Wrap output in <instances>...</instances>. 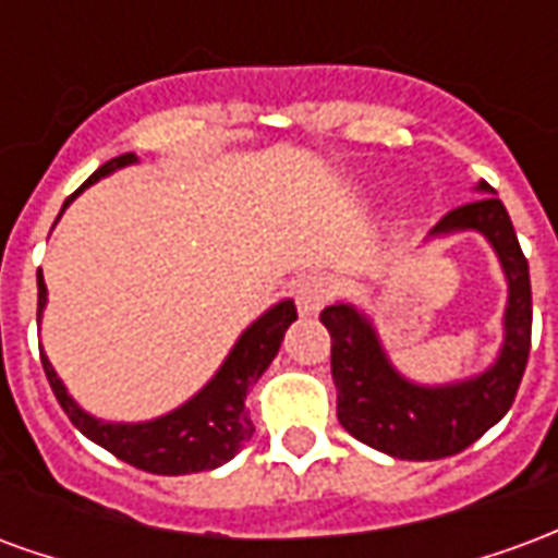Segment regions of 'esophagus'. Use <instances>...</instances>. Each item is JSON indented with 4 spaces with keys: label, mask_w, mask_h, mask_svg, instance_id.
<instances>
[{
    "label": "esophagus",
    "mask_w": 558,
    "mask_h": 558,
    "mask_svg": "<svg viewBox=\"0 0 558 558\" xmlns=\"http://www.w3.org/2000/svg\"><path fill=\"white\" fill-rule=\"evenodd\" d=\"M335 295V283L326 275H304V278L292 280V299L299 304V314L316 316Z\"/></svg>",
    "instance_id": "obj_1"
}]
</instances>
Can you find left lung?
I'll return each mask as SVG.
<instances>
[{
  "mask_svg": "<svg viewBox=\"0 0 558 558\" xmlns=\"http://www.w3.org/2000/svg\"><path fill=\"white\" fill-rule=\"evenodd\" d=\"M469 206L448 211L427 239L481 232L499 256L508 280L502 347L496 362L466 379L421 386L388 359L374 319L355 304H328L319 314L331 335V379L338 388V421L359 442L398 460H442L460 454L511 410L532 347L529 263L502 199L487 182Z\"/></svg>",
  "mask_w": 558,
  "mask_h": 558,
  "instance_id": "obj_1",
  "label": "left lung"
}]
</instances>
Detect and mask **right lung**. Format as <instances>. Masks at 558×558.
Masks as SVG:
<instances>
[{"label":"right lung","instance_id":"right-lung-1","mask_svg":"<svg viewBox=\"0 0 558 558\" xmlns=\"http://www.w3.org/2000/svg\"><path fill=\"white\" fill-rule=\"evenodd\" d=\"M131 163H137L134 151L107 160L104 167L92 172L89 182L83 184L77 194L68 196L62 211L89 184L101 182L104 175L131 167ZM62 211H59V218H62ZM44 307H47V283H44V275H38V323H41ZM295 319H299V314H295L292 299L271 304L266 314L256 316L254 323L239 335L230 355L218 367V374L211 376L194 398L184 400L182 407H175L167 415H158L151 421H134V424L89 415L77 400L68 395L65 383L59 379L44 352L41 364L59 407L65 410L71 424L86 439L107 448L110 454L125 460L131 466L151 472V475H191V472L223 466L254 436V424L247 418L244 400H247V391L256 386V379L266 374L268 364L275 362L280 340Z\"/></svg>","mask_w":558,"mask_h":558}]
</instances>
